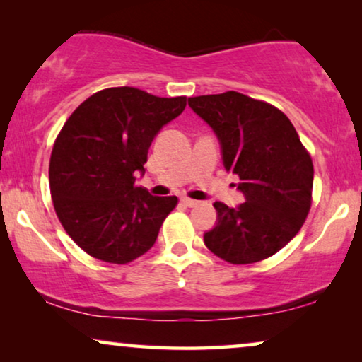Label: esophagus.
Wrapping results in <instances>:
<instances>
[{
    "label": "esophagus",
    "mask_w": 362,
    "mask_h": 362,
    "mask_svg": "<svg viewBox=\"0 0 362 362\" xmlns=\"http://www.w3.org/2000/svg\"><path fill=\"white\" fill-rule=\"evenodd\" d=\"M181 202L185 206H187V207H194V206H197V201H194V199H189V197H181Z\"/></svg>",
    "instance_id": "1"
}]
</instances>
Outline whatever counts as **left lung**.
I'll use <instances>...</instances> for the list:
<instances>
[{
	"mask_svg": "<svg viewBox=\"0 0 362 362\" xmlns=\"http://www.w3.org/2000/svg\"><path fill=\"white\" fill-rule=\"evenodd\" d=\"M189 107L216 132L227 171L245 202L216 201L217 224L204 234L212 254L234 265L276 254L298 234L311 207L313 161L288 117L264 100L229 90L191 97Z\"/></svg>",
	"mask_w": 362,
	"mask_h": 362,
	"instance_id": "obj_1",
	"label": "left lung"
}]
</instances>
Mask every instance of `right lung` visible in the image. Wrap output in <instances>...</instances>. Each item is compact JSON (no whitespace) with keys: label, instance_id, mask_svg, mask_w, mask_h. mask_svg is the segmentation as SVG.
Here are the masks:
<instances>
[{"label":"right lung","instance_id":"obj_1","mask_svg":"<svg viewBox=\"0 0 362 362\" xmlns=\"http://www.w3.org/2000/svg\"><path fill=\"white\" fill-rule=\"evenodd\" d=\"M185 107L186 97L110 87L64 123L49 161L52 204L71 239L93 259L123 265L156 242L177 197L151 196L135 180L153 138Z\"/></svg>","mask_w":362,"mask_h":362}]
</instances>
